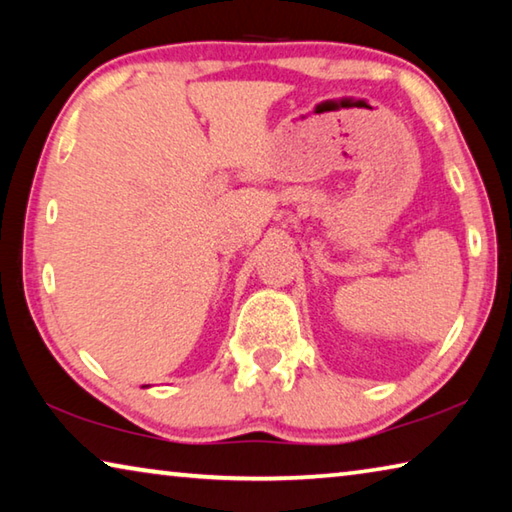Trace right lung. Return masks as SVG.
<instances>
[{"label": "right lung", "instance_id": "right-lung-1", "mask_svg": "<svg viewBox=\"0 0 512 512\" xmlns=\"http://www.w3.org/2000/svg\"><path fill=\"white\" fill-rule=\"evenodd\" d=\"M142 388H149V386H142Z\"/></svg>", "mask_w": 512, "mask_h": 512}]
</instances>
